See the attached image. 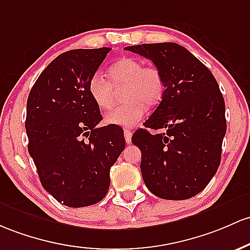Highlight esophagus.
<instances>
[{"instance_id": "obj_1", "label": "esophagus", "mask_w": 250, "mask_h": 250, "mask_svg": "<svg viewBox=\"0 0 250 250\" xmlns=\"http://www.w3.org/2000/svg\"><path fill=\"white\" fill-rule=\"evenodd\" d=\"M131 135H133V134H131L130 130H127V129L125 130V139L127 144H130L131 142Z\"/></svg>"}]
</instances>
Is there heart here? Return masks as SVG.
<instances>
[{
  "label": "heart",
  "mask_w": 250,
  "mask_h": 250,
  "mask_svg": "<svg viewBox=\"0 0 250 250\" xmlns=\"http://www.w3.org/2000/svg\"><path fill=\"white\" fill-rule=\"evenodd\" d=\"M108 75L109 81L102 73H94L87 87L96 105L108 110L114 104V89L125 86L122 98L127 102L106 112L104 120L109 125L134 127L144 116L145 105H155L165 92L161 71L155 66H144L139 59L121 58L109 67Z\"/></svg>",
  "instance_id": "obj_1"
}]
</instances>
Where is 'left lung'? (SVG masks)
I'll list each match as a JSON object with an SVG mask.
<instances>
[{
  "instance_id": "8db88e82",
  "label": "left lung",
  "mask_w": 250,
  "mask_h": 250,
  "mask_svg": "<svg viewBox=\"0 0 250 250\" xmlns=\"http://www.w3.org/2000/svg\"><path fill=\"white\" fill-rule=\"evenodd\" d=\"M150 59L165 81L163 100L131 142L141 149V173L159 198L183 201L207 188L221 164L226 104L211 71L174 42L128 46ZM148 129H163L150 133Z\"/></svg>"
}]
</instances>
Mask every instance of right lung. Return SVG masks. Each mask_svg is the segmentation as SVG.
I'll return each instance as SVG.
<instances>
[{
    "label": "right lung",
    "mask_w": 250,
    "mask_h": 250,
    "mask_svg": "<svg viewBox=\"0 0 250 250\" xmlns=\"http://www.w3.org/2000/svg\"><path fill=\"white\" fill-rule=\"evenodd\" d=\"M110 49L62 53L41 72L27 100L28 152L41 185L70 208L102 201L111 166L125 146L119 125L97 127L102 115L87 87Z\"/></svg>",
    "instance_id": "1"
}]
</instances>
